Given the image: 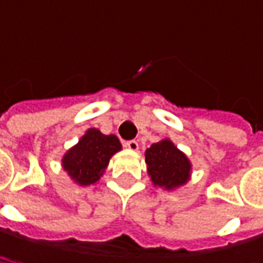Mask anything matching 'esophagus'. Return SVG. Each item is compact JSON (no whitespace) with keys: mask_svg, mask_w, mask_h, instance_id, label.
Wrapping results in <instances>:
<instances>
[{"mask_svg":"<svg viewBox=\"0 0 263 263\" xmlns=\"http://www.w3.org/2000/svg\"><path fill=\"white\" fill-rule=\"evenodd\" d=\"M125 146H126L129 151H137V149H138V141H135V140H129V141H126V143H125Z\"/></svg>","mask_w":263,"mask_h":263,"instance_id":"obj_1","label":"esophagus"}]
</instances>
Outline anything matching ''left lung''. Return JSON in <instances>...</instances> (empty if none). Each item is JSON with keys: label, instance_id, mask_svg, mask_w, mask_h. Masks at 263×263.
Listing matches in <instances>:
<instances>
[{"label": "left lung", "instance_id": "obj_1", "mask_svg": "<svg viewBox=\"0 0 263 263\" xmlns=\"http://www.w3.org/2000/svg\"><path fill=\"white\" fill-rule=\"evenodd\" d=\"M147 174L154 185L166 190L177 189L189 181L192 164L189 158L171 141L161 140L146 149Z\"/></svg>", "mask_w": 263, "mask_h": 263}]
</instances>
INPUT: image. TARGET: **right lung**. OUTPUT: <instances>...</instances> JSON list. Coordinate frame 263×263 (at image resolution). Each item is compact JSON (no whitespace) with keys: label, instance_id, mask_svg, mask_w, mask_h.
I'll return each instance as SVG.
<instances>
[{"label":"right lung","instance_id":"1","mask_svg":"<svg viewBox=\"0 0 263 263\" xmlns=\"http://www.w3.org/2000/svg\"><path fill=\"white\" fill-rule=\"evenodd\" d=\"M122 149L116 135H105L91 128L62 158V167L79 185L96 184L103 175L111 157Z\"/></svg>","mask_w":263,"mask_h":263}]
</instances>
